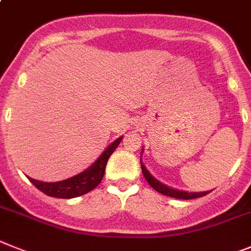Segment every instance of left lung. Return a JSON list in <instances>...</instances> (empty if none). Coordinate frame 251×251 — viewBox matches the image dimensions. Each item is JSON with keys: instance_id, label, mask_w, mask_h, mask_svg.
Returning <instances> with one entry per match:
<instances>
[{"instance_id": "left-lung-1", "label": "left lung", "mask_w": 251, "mask_h": 251, "mask_svg": "<svg viewBox=\"0 0 251 251\" xmlns=\"http://www.w3.org/2000/svg\"><path fill=\"white\" fill-rule=\"evenodd\" d=\"M141 169H143V174L145 179L148 180L150 186L152 188L155 189L156 192L159 193H162V195L165 196H169V197H173V198H178V200H193V198H198V197H203L206 196L207 193H210V192H200V193H188V192H184V191H177V189H173L171 187H167L164 186L163 183H160L159 180H156L155 178H152L151 174L148 172V169L141 164Z\"/></svg>"}]
</instances>
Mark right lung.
Listing matches in <instances>:
<instances>
[{
    "instance_id": "obj_1",
    "label": "right lung",
    "mask_w": 251,
    "mask_h": 251,
    "mask_svg": "<svg viewBox=\"0 0 251 251\" xmlns=\"http://www.w3.org/2000/svg\"><path fill=\"white\" fill-rule=\"evenodd\" d=\"M121 140H123V138H119L117 140L113 141L110 147L102 152V155L87 171L82 172V173L75 176V177L55 183L40 182V180H35L32 178H29L30 182L39 191L50 196V197L74 198L78 197V196L86 195V193L95 189L101 183L102 178H103L104 169H106V164L108 162V158L115 151V149L121 143Z\"/></svg>"
}]
</instances>
